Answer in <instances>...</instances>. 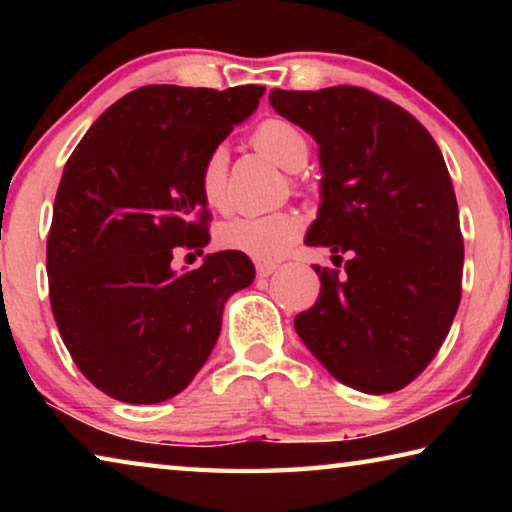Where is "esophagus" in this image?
Listing matches in <instances>:
<instances>
[{
    "instance_id": "34e87169",
    "label": "esophagus",
    "mask_w": 512,
    "mask_h": 512,
    "mask_svg": "<svg viewBox=\"0 0 512 512\" xmlns=\"http://www.w3.org/2000/svg\"><path fill=\"white\" fill-rule=\"evenodd\" d=\"M277 266L275 262H259L257 264V277H268V275H273L275 271H277Z\"/></svg>"
}]
</instances>
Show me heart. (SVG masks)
<instances>
[{"label":"heart","instance_id":"1","mask_svg":"<svg viewBox=\"0 0 512 512\" xmlns=\"http://www.w3.org/2000/svg\"><path fill=\"white\" fill-rule=\"evenodd\" d=\"M253 144L266 158L284 171H300L309 160V142L305 133L287 119H266L253 133ZM198 189L207 207L223 210L228 205V151L214 146L203 160L198 173ZM300 235V221L291 212L244 214L219 225L216 239L235 253L259 262H275L287 255Z\"/></svg>","mask_w":512,"mask_h":512}]
</instances>
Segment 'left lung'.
Segmentation results:
<instances>
[{"instance_id": "1", "label": "left lung", "mask_w": 512, "mask_h": 512, "mask_svg": "<svg viewBox=\"0 0 512 512\" xmlns=\"http://www.w3.org/2000/svg\"><path fill=\"white\" fill-rule=\"evenodd\" d=\"M268 101L318 144L320 205L305 244L350 255L343 280L314 266L320 296L296 332L341 384L400 391L436 357L461 302L463 237L443 153L418 119L363 88H275Z\"/></svg>"}]
</instances>
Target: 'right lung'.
Listing matches in <instances>:
<instances>
[{
    "instance_id": "1",
    "label": "right lung",
    "mask_w": 512,
    "mask_h": 512,
    "mask_svg": "<svg viewBox=\"0 0 512 512\" xmlns=\"http://www.w3.org/2000/svg\"><path fill=\"white\" fill-rule=\"evenodd\" d=\"M264 85H146L94 121L60 178L47 239L49 300L79 370L126 404L183 393L221 334L223 307L255 280L235 250L173 271L207 246L203 160L248 119Z\"/></svg>"
}]
</instances>
